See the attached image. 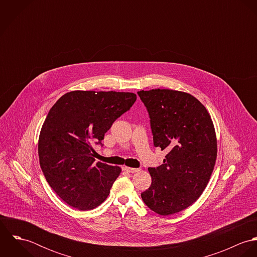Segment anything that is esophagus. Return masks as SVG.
I'll use <instances>...</instances> for the list:
<instances>
[{"label": "esophagus", "mask_w": 257, "mask_h": 257, "mask_svg": "<svg viewBox=\"0 0 257 257\" xmlns=\"http://www.w3.org/2000/svg\"><path fill=\"white\" fill-rule=\"evenodd\" d=\"M123 170L126 171V172H130V173H136V172H139L141 169L140 168H131V167H123Z\"/></svg>", "instance_id": "34e87169"}]
</instances>
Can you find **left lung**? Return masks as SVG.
<instances>
[{
  "label": "left lung",
  "mask_w": 257,
  "mask_h": 257,
  "mask_svg": "<svg viewBox=\"0 0 257 257\" xmlns=\"http://www.w3.org/2000/svg\"><path fill=\"white\" fill-rule=\"evenodd\" d=\"M147 108L153 145L166 150L163 164L148 167L152 182L142 199L168 216L192 205L210 180L217 158L211 116L192 95L168 89L138 92Z\"/></svg>",
  "instance_id": "left-lung-1"
}]
</instances>
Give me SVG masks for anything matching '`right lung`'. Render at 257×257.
Instances as JSON below:
<instances>
[{
    "instance_id": "add662e5",
    "label": "right lung",
    "mask_w": 257,
    "mask_h": 257,
    "mask_svg": "<svg viewBox=\"0 0 257 257\" xmlns=\"http://www.w3.org/2000/svg\"><path fill=\"white\" fill-rule=\"evenodd\" d=\"M137 95L124 92L73 91L50 109L38 141L39 164L53 191L81 211L95 209L109 196L120 168L94 162L113 121L130 110Z\"/></svg>"
}]
</instances>
